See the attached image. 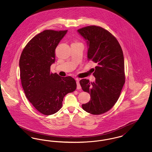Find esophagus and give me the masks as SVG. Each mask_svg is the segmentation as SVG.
Returning a JSON list of instances; mask_svg holds the SVG:
<instances>
[{
    "instance_id": "obj_1",
    "label": "esophagus",
    "mask_w": 152,
    "mask_h": 152,
    "mask_svg": "<svg viewBox=\"0 0 152 152\" xmlns=\"http://www.w3.org/2000/svg\"><path fill=\"white\" fill-rule=\"evenodd\" d=\"M76 84H77V89H80L81 88V87L80 84L79 79H76Z\"/></svg>"
}]
</instances>
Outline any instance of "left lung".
<instances>
[{
  "mask_svg": "<svg viewBox=\"0 0 152 152\" xmlns=\"http://www.w3.org/2000/svg\"><path fill=\"white\" fill-rule=\"evenodd\" d=\"M77 31L87 40L88 60L97 64L94 82L80 81L82 89L91 98L82 108L91 114L101 115L115 105L125 83L123 50L116 37L101 27L87 26Z\"/></svg>",
  "mask_w": 152,
  "mask_h": 152,
  "instance_id": "8db88e82",
  "label": "left lung"
}]
</instances>
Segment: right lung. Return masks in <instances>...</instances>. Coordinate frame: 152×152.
<instances>
[{"label":"right lung","instance_id":"right-lung-1","mask_svg":"<svg viewBox=\"0 0 152 152\" xmlns=\"http://www.w3.org/2000/svg\"><path fill=\"white\" fill-rule=\"evenodd\" d=\"M67 30H44L23 49L19 60L20 79L26 97L41 113L51 115L62 107L64 97L76 89L75 80L50 72L55 49Z\"/></svg>","mask_w":152,"mask_h":152}]
</instances>
